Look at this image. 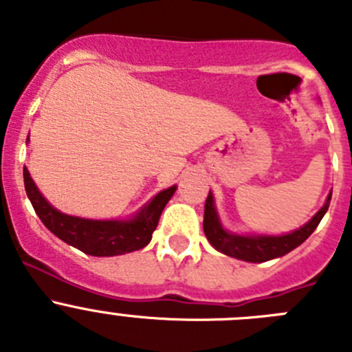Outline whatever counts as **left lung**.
Instances as JSON below:
<instances>
[{
    "label": "left lung",
    "mask_w": 352,
    "mask_h": 352,
    "mask_svg": "<svg viewBox=\"0 0 352 352\" xmlns=\"http://www.w3.org/2000/svg\"><path fill=\"white\" fill-rule=\"evenodd\" d=\"M329 201H331V194L326 199L324 206L317 211L312 217V220L305 223L303 227L296 229V231L289 232V234L282 236H266V234H234V232L226 231L222 227V222L219 219L217 208H214L213 194H208L206 204H204V234H206L208 241L213 245L214 248L222 254L234 259L247 261V263H266V261L276 259L296 247H300L305 239L309 238L319 222L322 220L324 213L329 208Z\"/></svg>",
    "instance_id": "left-lung-1"
}]
</instances>
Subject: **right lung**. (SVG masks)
Wrapping results in <instances>:
<instances>
[{"instance_id":"obj_1","label":"right lung","mask_w":352,"mask_h":352,"mask_svg":"<svg viewBox=\"0 0 352 352\" xmlns=\"http://www.w3.org/2000/svg\"><path fill=\"white\" fill-rule=\"evenodd\" d=\"M24 186H26L28 199L43 226L52 234L63 239L65 243L95 257L121 256L144 248L151 241V234L157 229L162 211L176 192V185L158 192L129 220H91L72 217L52 208L47 199L40 194L26 167H24Z\"/></svg>"}]
</instances>
